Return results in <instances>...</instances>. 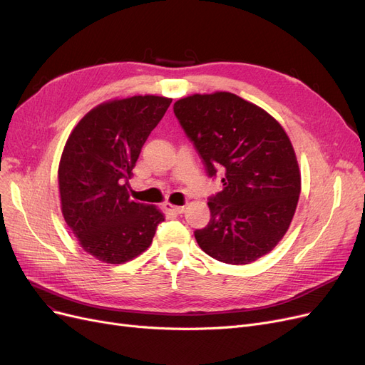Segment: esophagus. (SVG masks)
Here are the masks:
<instances>
[{
  "label": "esophagus",
  "instance_id": "34e87169",
  "mask_svg": "<svg viewBox=\"0 0 365 365\" xmlns=\"http://www.w3.org/2000/svg\"><path fill=\"white\" fill-rule=\"evenodd\" d=\"M164 209L168 212V213H173V215H182L185 212V207L183 205H173L170 202H165L164 204Z\"/></svg>",
  "mask_w": 365,
  "mask_h": 365
}]
</instances>
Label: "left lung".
<instances>
[{
  "label": "left lung",
  "mask_w": 365,
  "mask_h": 365,
  "mask_svg": "<svg viewBox=\"0 0 365 365\" xmlns=\"http://www.w3.org/2000/svg\"><path fill=\"white\" fill-rule=\"evenodd\" d=\"M174 115L197 148L209 176L225 171L224 189L209 200V225L195 231L212 258L245 265L272 252L294 217L301 174L282 125L231 92L194 93Z\"/></svg>",
  "instance_id": "8db88e82"
}]
</instances>
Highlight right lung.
Masks as SVG:
<instances>
[{
	"label": "right lung",
	"mask_w": 365,
	"mask_h": 365,
	"mask_svg": "<svg viewBox=\"0 0 365 365\" xmlns=\"http://www.w3.org/2000/svg\"><path fill=\"white\" fill-rule=\"evenodd\" d=\"M171 98L158 95L110 100L78 120L61 155V210L85 252L107 264L143 253L164 213L130 200L128 179L138 155L167 112Z\"/></svg>",
	"instance_id": "right-lung-1"
}]
</instances>
